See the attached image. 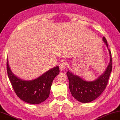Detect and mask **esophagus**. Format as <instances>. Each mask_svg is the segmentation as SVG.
I'll return each mask as SVG.
<instances>
[{"label":"esophagus","mask_w":120,"mask_h":120,"mask_svg":"<svg viewBox=\"0 0 120 120\" xmlns=\"http://www.w3.org/2000/svg\"><path fill=\"white\" fill-rule=\"evenodd\" d=\"M67 64L65 62H61V63L60 64V70H65V69L67 68Z\"/></svg>","instance_id":"1"}]
</instances>
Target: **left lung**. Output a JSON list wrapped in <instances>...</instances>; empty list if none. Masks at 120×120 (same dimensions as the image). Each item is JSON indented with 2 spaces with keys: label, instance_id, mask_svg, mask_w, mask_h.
Returning a JSON list of instances; mask_svg holds the SVG:
<instances>
[{
  "label": "left lung",
  "instance_id": "left-lung-1",
  "mask_svg": "<svg viewBox=\"0 0 120 120\" xmlns=\"http://www.w3.org/2000/svg\"><path fill=\"white\" fill-rule=\"evenodd\" d=\"M103 41L106 45L110 56V61L103 74L94 81H88L82 79L68 70L67 75L69 81V89L74 98L82 103H89L96 99L106 87L109 76L112 70V53L108 49L105 37Z\"/></svg>",
  "mask_w": 120,
  "mask_h": 120
}]
</instances>
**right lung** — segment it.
I'll return each mask as SVG.
<instances>
[{
	"mask_svg": "<svg viewBox=\"0 0 120 120\" xmlns=\"http://www.w3.org/2000/svg\"><path fill=\"white\" fill-rule=\"evenodd\" d=\"M7 71L12 86L19 98L26 103L37 105L49 96L52 83L60 73V69L57 66L35 79L25 80L13 74L7 59Z\"/></svg>",
	"mask_w": 120,
	"mask_h": 120,
	"instance_id": "1",
	"label": "right lung"
}]
</instances>
